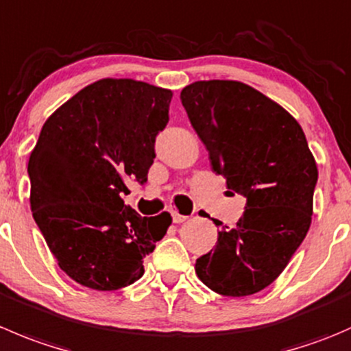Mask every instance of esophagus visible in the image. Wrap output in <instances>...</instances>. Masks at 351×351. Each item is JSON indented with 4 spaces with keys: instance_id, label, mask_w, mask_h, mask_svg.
Listing matches in <instances>:
<instances>
[{
    "instance_id": "obj_1",
    "label": "esophagus",
    "mask_w": 351,
    "mask_h": 351,
    "mask_svg": "<svg viewBox=\"0 0 351 351\" xmlns=\"http://www.w3.org/2000/svg\"><path fill=\"white\" fill-rule=\"evenodd\" d=\"M171 216H173V221H175V223H185V221L189 219V216H183V214H180L178 210H173Z\"/></svg>"
}]
</instances>
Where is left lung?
Returning <instances> with one entry per match:
<instances>
[{"instance_id": "1", "label": "left lung", "mask_w": 351, "mask_h": 351, "mask_svg": "<svg viewBox=\"0 0 351 351\" xmlns=\"http://www.w3.org/2000/svg\"><path fill=\"white\" fill-rule=\"evenodd\" d=\"M180 99L213 171L247 199L237 226L217 231L195 273L224 297L254 295L283 273L311 228L315 159L298 121L250 85L193 82Z\"/></svg>"}]
</instances>
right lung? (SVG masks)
I'll return each instance as SVG.
<instances>
[{
    "instance_id": "1",
    "label": "right lung",
    "mask_w": 351,
    "mask_h": 351,
    "mask_svg": "<svg viewBox=\"0 0 351 351\" xmlns=\"http://www.w3.org/2000/svg\"><path fill=\"white\" fill-rule=\"evenodd\" d=\"M171 97L145 82L103 78L43 125L27 168L30 209L58 266L82 287L135 283L171 224L169 213L142 217L121 199L130 180L147 182Z\"/></svg>"
}]
</instances>
